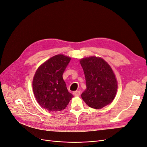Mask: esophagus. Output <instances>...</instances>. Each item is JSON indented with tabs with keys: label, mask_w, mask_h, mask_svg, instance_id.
<instances>
[{
	"label": "esophagus",
	"mask_w": 147,
	"mask_h": 147,
	"mask_svg": "<svg viewBox=\"0 0 147 147\" xmlns=\"http://www.w3.org/2000/svg\"><path fill=\"white\" fill-rule=\"evenodd\" d=\"M73 94L74 95V96H79L80 95V91H76L73 92Z\"/></svg>",
	"instance_id": "esophagus-1"
}]
</instances>
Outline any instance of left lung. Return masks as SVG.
Masks as SVG:
<instances>
[{
	"instance_id": "left-lung-1",
	"label": "left lung",
	"mask_w": 147,
	"mask_h": 147,
	"mask_svg": "<svg viewBox=\"0 0 147 147\" xmlns=\"http://www.w3.org/2000/svg\"><path fill=\"white\" fill-rule=\"evenodd\" d=\"M86 80L85 90L81 94L85 103L95 109L111 104L116 96L118 82L112 68L98 56H89L80 60Z\"/></svg>"
}]
</instances>
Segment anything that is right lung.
Masks as SVG:
<instances>
[{
  "label": "right lung",
  "mask_w": 147,
  "mask_h": 147,
  "mask_svg": "<svg viewBox=\"0 0 147 147\" xmlns=\"http://www.w3.org/2000/svg\"><path fill=\"white\" fill-rule=\"evenodd\" d=\"M70 60V57L59 54L42 63L36 69L32 81L33 92L43 109L50 112L61 111L73 97L62 78Z\"/></svg>",
  "instance_id": "obj_1"
}]
</instances>
